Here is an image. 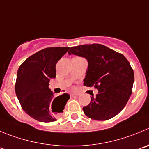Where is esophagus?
Masks as SVG:
<instances>
[{
    "label": "esophagus",
    "mask_w": 149,
    "mask_h": 149,
    "mask_svg": "<svg viewBox=\"0 0 149 149\" xmlns=\"http://www.w3.org/2000/svg\"><path fill=\"white\" fill-rule=\"evenodd\" d=\"M77 96H78V95H77V94H72V97H77Z\"/></svg>",
    "instance_id": "obj_1"
}]
</instances>
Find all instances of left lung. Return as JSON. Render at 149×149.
<instances>
[{
    "mask_svg": "<svg viewBox=\"0 0 149 149\" xmlns=\"http://www.w3.org/2000/svg\"><path fill=\"white\" fill-rule=\"evenodd\" d=\"M86 58L88 67L85 86L99 90L96 97L83 110L86 116L97 121L113 118L124 109L132 92L134 72L121 53L100 44L72 47L68 52Z\"/></svg>",
    "mask_w": 149,
    "mask_h": 149,
    "instance_id": "obj_1",
    "label": "left lung"
}]
</instances>
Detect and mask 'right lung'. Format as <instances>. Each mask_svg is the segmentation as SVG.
I'll use <instances>...</instances> for the list:
<instances>
[{"label":"right lung","instance_id":"right-lung-1","mask_svg":"<svg viewBox=\"0 0 149 149\" xmlns=\"http://www.w3.org/2000/svg\"><path fill=\"white\" fill-rule=\"evenodd\" d=\"M69 47H47L36 52L19 66L15 92L22 110L42 122H53L63 113L70 98L63 93L53 98L49 80L56 76L57 62Z\"/></svg>","mask_w":149,"mask_h":149}]
</instances>
